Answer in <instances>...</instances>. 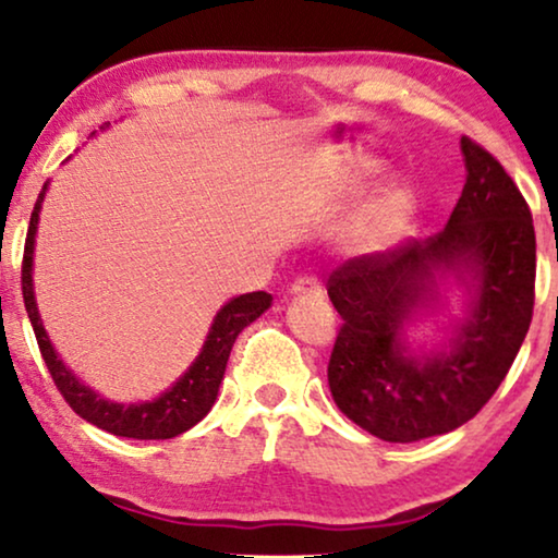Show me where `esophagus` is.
Returning a JSON list of instances; mask_svg holds the SVG:
<instances>
[{"label": "esophagus", "instance_id": "esophagus-1", "mask_svg": "<svg viewBox=\"0 0 558 558\" xmlns=\"http://www.w3.org/2000/svg\"><path fill=\"white\" fill-rule=\"evenodd\" d=\"M292 296H323V284L315 277H302L296 279L292 289H289Z\"/></svg>", "mask_w": 558, "mask_h": 558}]
</instances>
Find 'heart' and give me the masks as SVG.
I'll return each mask as SVG.
<instances>
[{
    "label": "heart",
    "instance_id": "heart-1",
    "mask_svg": "<svg viewBox=\"0 0 558 558\" xmlns=\"http://www.w3.org/2000/svg\"><path fill=\"white\" fill-rule=\"evenodd\" d=\"M409 216V197L407 193H388L373 205L368 218L363 220L357 239L363 246L376 248L380 243H386L396 231H401V226L407 223Z\"/></svg>",
    "mask_w": 558,
    "mask_h": 558
}]
</instances>
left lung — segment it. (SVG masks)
Here are the masks:
<instances>
[{"label":"left lung","mask_w":558,"mask_h":558,"mask_svg":"<svg viewBox=\"0 0 558 558\" xmlns=\"http://www.w3.org/2000/svg\"><path fill=\"white\" fill-rule=\"evenodd\" d=\"M462 195L445 231L348 258L327 279L340 312L327 380L350 422L384 441H418L470 422L508 376L533 317L536 233L529 203L490 151L460 142ZM454 276L469 315L441 351L414 354L408 325Z\"/></svg>","instance_id":"1"}]
</instances>
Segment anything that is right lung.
I'll return each mask as SVG.
<instances>
[{
    "mask_svg": "<svg viewBox=\"0 0 558 558\" xmlns=\"http://www.w3.org/2000/svg\"><path fill=\"white\" fill-rule=\"evenodd\" d=\"M48 193V182H45L40 195H37L35 210L29 216L27 241H25V256H22V296H25L27 317L33 323L37 345H40L43 361L48 365L52 380H56L58 391L63 393L75 414L86 418L98 429L117 434V437L129 439H172L178 434L193 429L201 418L208 414L213 403H216L220 380H223L228 355L235 338L243 327H248L256 317H262L266 310L271 307V294L266 292H248L241 296H233L218 310L216 319H213L208 338H205L201 355L195 357L193 365L167 388L159 393L155 401L142 403H117L106 401L98 396L94 388L81 384L71 368L60 361L56 348L45 332L40 312H37L35 289H33V251H35V233H37V218H40V208Z\"/></svg>",
    "mask_w": 558,
    "mask_h": 558,
    "instance_id": "obj_1",
    "label": "right lung"
}]
</instances>
